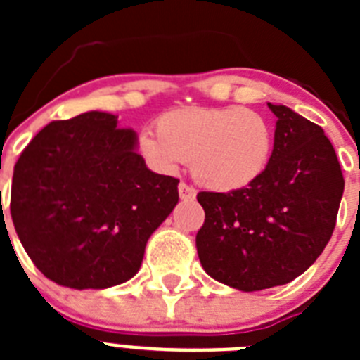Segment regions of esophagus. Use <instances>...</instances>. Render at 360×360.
<instances>
[{
    "label": "esophagus",
    "instance_id": "obj_1",
    "mask_svg": "<svg viewBox=\"0 0 360 360\" xmlns=\"http://www.w3.org/2000/svg\"><path fill=\"white\" fill-rule=\"evenodd\" d=\"M178 195H180V198L182 200H195L196 198V191L193 189L191 186H187V184H180L178 186Z\"/></svg>",
    "mask_w": 360,
    "mask_h": 360
}]
</instances>
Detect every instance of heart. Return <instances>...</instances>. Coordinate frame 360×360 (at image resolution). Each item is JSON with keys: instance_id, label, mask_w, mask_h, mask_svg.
<instances>
[{"instance_id": "1", "label": "heart", "mask_w": 360, "mask_h": 360, "mask_svg": "<svg viewBox=\"0 0 360 360\" xmlns=\"http://www.w3.org/2000/svg\"><path fill=\"white\" fill-rule=\"evenodd\" d=\"M157 133L141 131L136 151L164 174L186 160L200 186L214 193L249 189L269 169L274 153V128L265 115L240 106H187L165 111Z\"/></svg>"}]
</instances>
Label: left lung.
I'll return each mask as SVG.
<instances>
[{
  "mask_svg": "<svg viewBox=\"0 0 360 360\" xmlns=\"http://www.w3.org/2000/svg\"><path fill=\"white\" fill-rule=\"evenodd\" d=\"M274 153L259 180L238 193H198L205 221L196 234L203 270L241 292L287 285L314 265L335 227L345 191L323 128L283 104Z\"/></svg>",
  "mask_w": 360,
  "mask_h": 360,
  "instance_id": "left-lung-1",
  "label": "left lung"
}]
</instances>
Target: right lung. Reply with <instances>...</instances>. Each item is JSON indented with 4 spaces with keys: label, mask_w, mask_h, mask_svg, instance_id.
Here are the masks:
<instances>
[{
    "label": "right lung",
    "mask_w": 360,
    "mask_h": 360,
    "mask_svg": "<svg viewBox=\"0 0 360 360\" xmlns=\"http://www.w3.org/2000/svg\"><path fill=\"white\" fill-rule=\"evenodd\" d=\"M176 203V178L148 169L136 133L106 111L44 126L12 178L11 214L25 250L46 278L75 290L131 279Z\"/></svg>",
    "instance_id": "1"
}]
</instances>
